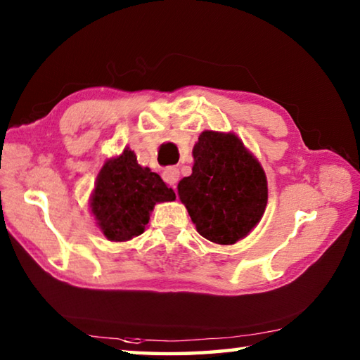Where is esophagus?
<instances>
[{
    "instance_id": "obj_1",
    "label": "esophagus",
    "mask_w": 360,
    "mask_h": 360,
    "mask_svg": "<svg viewBox=\"0 0 360 360\" xmlns=\"http://www.w3.org/2000/svg\"><path fill=\"white\" fill-rule=\"evenodd\" d=\"M163 179H165V182H168L173 189H176V182H178V179H179V169L174 167L167 168L163 171Z\"/></svg>"
}]
</instances>
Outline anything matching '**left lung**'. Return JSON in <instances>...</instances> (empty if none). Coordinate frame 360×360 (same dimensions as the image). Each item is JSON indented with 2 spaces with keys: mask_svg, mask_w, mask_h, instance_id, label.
<instances>
[{
  "mask_svg": "<svg viewBox=\"0 0 360 360\" xmlns=\"http://www.w3.org/2000/svg\"><path fill=\"white\" fill-rule=\"evenodd\" d=\"M192 155V174L179 181L178 193L197 232L218 245L242 240L264 214V169L232 133L203 131Z\"/></svg>",
  "mask_w": 360,
  "mask_h": 360,
  "instance_id": "left-lung-1",
  "label": "left lung"
}]
</instances>
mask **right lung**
<instances>
[{"label": "right lung", "mask_w": 360, "mask_h": 360, "mask_svg": "<svg viewBox=\"0 0 360 360\" xmlns=\"http://www.w3.org/2000/svg\"><path fill=\"white\" fill-rule=\"evenodd\" d=\"M174 198L173 189L150 168L141 167L127 147L101 168L89 207L107 240L127 242L144 232L155 203Z\"/></svg>", "instance_id": "1"}]
</instances>
